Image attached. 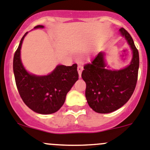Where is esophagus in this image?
I'll return each mask as SVG.
<instances>
[{
    "mask_svg": "<svg viewBox=\"0 0 150 150\" xmlns=\"http://www.w3.org/2000/svg\"><path fill=\"white\" fill-rule=\"evenodd\" d=\"M82 69H83V65H82V64H78L77 71H78V74H79V76H81V74H82Z\"/></svg>",
    "mask_w": 150,
    "mask_h": 150,
    "instance_id": "34e87169",
    "label": "esophagus"
}]
</instances>
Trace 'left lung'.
<instances>
[{
	"mask_svg": "<svg viewBox=\"0 0 150 150\" xmlns=\"http://www.w3.org/2000/svg\"><path fill=\"white\" fill-rule=\"evenodd\" d=\"M132 51L130 64L120 70L108 69L105 53L100 52L84 66L82 78L86 83V97L89 106L100 114L113 112L128 102L138 80L139 54L134 41L124 28L119 30Z\"/></svg>",
	"mask_w": 150,
	"mask_h": 150,
	"instance_id": "obj_1",
	"label": "left lung"
}]
</instances>
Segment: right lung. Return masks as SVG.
Here are the masks:
<instances>
[{
  "label": "right lung",
  "mask_w": 150,
  "mask_h": 150,
  "mask_svg": "<svg viewBox=\"0 0 150 150\" xmlns=\"http://www.w3.org/2000/svg\"><path fill=\"white\" fill-rule=\"evenodd\" d=\"M38 28H44V26L34 27ZM27 33L22 37L13 58V72L18 91L24 103L33 112L41 115L55 113L62 106L68 92L79 79L77 64H59L50 74L45 76L29 73L21 59V45Z\"/></svg>",
  "instance_id": "right-lung-1"
}]
</instances>
